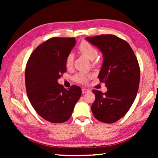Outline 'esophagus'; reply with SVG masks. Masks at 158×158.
<instances>
[{
  "mask_svg": "<svg viewBox=\"0 0 158 158\" xmlns=\"http://www.w3.org/2000/svg\"><path fill=\"white\" fill-rule=\"evenodd\" d=\"M81 91H82V93H84H84H86L88 92H89L90 90L88 89H82Z\"/></svg>",
  "mask_w": 158,
  "mask_h": 158,
  "instance_id": "34e87169",
  "label": "esophagus"
}]
</instances>
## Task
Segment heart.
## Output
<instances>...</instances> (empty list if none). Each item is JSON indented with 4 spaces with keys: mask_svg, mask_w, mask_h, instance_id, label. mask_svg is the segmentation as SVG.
<instances>
[{
    "mask_svg": "<svg viewBox=\"0 0 158 158\" xmlns=\"http://www.w3.org/2000/svg\"><path fill=\"white\" fill-rule=\"evenodd\" d=\"M78 51L81 55L84 56L85 57L89 58V60H91L94 63H97L95 58L97 57L98 54V50L92 44H90L89 42L86 40L82 41L79 45ZM74 60V56L73 53H68L65 60V65L67 68L70 69L73 68ZM90 78H91V75L84 73H78L73 77L74 81L81 84H86Z\"/></svg>",
    "mask_w": 158,
    "mask_h": 158,
    "instance_id": "b5f03b06",
    "label": "heart"
}]
</instances>
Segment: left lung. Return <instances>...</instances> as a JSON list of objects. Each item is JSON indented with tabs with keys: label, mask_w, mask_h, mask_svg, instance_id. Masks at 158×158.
I'll list each match as a JSON object with an SVG mask.
<instances>
[{
	"label": "left lung",
	"mask_w": 158,
	"mask_h": 158,
	"mask_svg": "<svg viewBox=\"0 0 158 158\" xmlns=\"http://www.w3.org/2000/svg\"><path fill=\"white\" fill-rule=\"evenodd\" d=\"M85 39L103 53L98 78L107 87L106 93L93 90L95 100L91 110L99 121L113 123L127 114L137 96L140 81L137 58L130 44L114 35Z\"/></svg>",
	"instance_id": "left-lung-1"
}]
</instances>
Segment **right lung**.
<instances>
[{
  "label": "right lung",
  "instance_id": "1",
  "mask_svg": "<svg viewBox=\"0 0 158 158\" xmlns=\"http://www.w3.org/2000/svg\"><path fill=\"white\" fill-rule=\"evenodd\" d=\"M74 37H52L31 53L25 69L29 101L42 118L53 123L68 121L81 89L73 85L67 90L57 80L67 71L65 60L75 45Z\"/></svg>",
  "mask_w": 158,
  "mask_h": 158
}]
</instances>
